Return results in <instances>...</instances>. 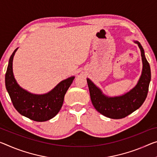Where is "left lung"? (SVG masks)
<instances>
[{"label": "left lung", "instance_id": "obj_1", "mask_svg": "<svg viewBox=\"0 0 157 157\" xmlns=\"http://www.w3.org/2000/svg\"><path fill=\"white\" fill-rule=\"evenodd\" d=\"M140 49L143 70L138 83L126 94L118 96H108L90 79L87 78L92 104L96 110L110 119H122L140 108L145 101L151 80V70L145 52L138 41L133 40Z\"/></svg>", "mask_w": 157, "mask_h": 157}]
</instances>
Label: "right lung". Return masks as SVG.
I'll use <instances>...</instances> for the list:
<instances>
[{"instance_id": "right-lung-1", "label": "right lung", "mask_w": 157, "mask_h": 157, "mask_svg": "<svg viewBox=\"0 0 157 157\" xmlns=\"http://www.w3.org/2000/svg\"><path fill=\"white\" fill-rule=\"evenodd\" d=\"M9 59L6 73V86L14 108L26 117L36 121H45L55 117L63 105L64 96L74 80L70 77L59 82L50 91L44 94H35L19 85L14 78L12 62L15 52Z\"/></svg>"}]
</instances>
